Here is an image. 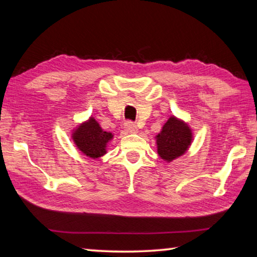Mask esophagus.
<instances>
[{
    "mask_svg": "<svg viewBox=\"0 0 257 257\" xmlns=\"http://www.w3.org/2000/svg\"><path fill=\"white\" fill-rule=\"evenodd\" d=\"M124 132H127V133H129V134H135V133H137V127H136V124H135L134 122H132V121H127V122H125V124H124Z\"/></svg>",
    "mask_w": 257,
    "mask_h": 257,
    "instance_id": "34e87169",
    "label": "esophagus"
}]
</instances>
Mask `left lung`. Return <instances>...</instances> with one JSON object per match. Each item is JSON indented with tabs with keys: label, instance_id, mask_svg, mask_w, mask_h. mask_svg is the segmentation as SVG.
I'll list each match as a JSON object with an SVG mask.
<instances>
[{
	"label": "left lung",
	"instance_id": "8db88e82",
	"mask_svg": "<svg viewBox=\"0 0 257 257\" xmlns=\"http://www.w3.org/2000/svg\"><path fill=\"white\" fill-rule=\"evenodd\" d=\"M193 142V132L185 121L170 116L156 136L158 154L160 158L171 162L184 155Z\"/></svg>",
	"mask_w": 257,
	"mask_h": 257
}]
</instances>
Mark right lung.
<instances>
[{
  "instance_id": "obj_1",
  "label": "right lung",
  "mask_w": 257,
  "mask_h": 257,
  "mask_svg": "<svg viewBox=\"0 0 257 257\" xmlns=\"http://www.w3.org/2000/svg\"><path fill=\"white\" fill-rule=\"evenodd\" d=\"M71 137L82 154L92 159H98L106 154V146L113 135L104 132L97 121L90 116L73 130Z\"/></svg>"
}]
</instances>
